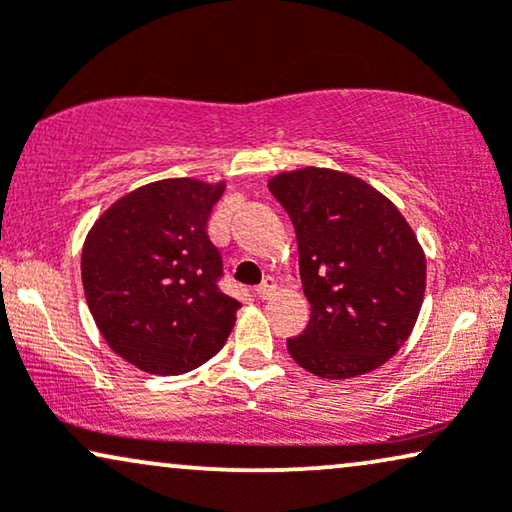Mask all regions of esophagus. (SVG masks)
Returning a JSON list of instances; mask_svg holds the SVG:
<instances>
[{
	"label": "esophagus",
	"mask_w": 512,
	"mask_h": 512,
	"mask_svg": "<svg viewBox=\"0 0 512 512\" xmlns=\"http://www.w3.org/2000/svg\"><path fill=\"white\" fill-rule=\"evenodd\" d=\"M275 291H277L275 277H265V280L256 287V296L263 298V301H268V298H270L272 294H275Z\"/></svg>",
	"instance_id": "34e87169"
}]
</instances>
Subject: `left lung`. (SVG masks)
<instances>
[{
  "label": "left lung",
  "mask_w": 512,
  "mask_h": 512,
  "mask_svg": "<svg viewBox=\"0 0 512 512\" xmlns=\"http://www.w3.org/2000/svg\"><path fill=\"white\" fill-rule=\"evenodd\" d=\"M268 188L294 223L310 301L289 355L322 378L386 364L414 329L426 291V254L411 225L386 195L343 171H284Z\"/></svg>",
  "instance_id": "left-lung-1"
}]
</instances>
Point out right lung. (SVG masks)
I'll use <instances>...</instances> for the list:
<instances>
[{
	"label": "right lung",
	"mask_w": 512,
	"mask_h": 512,
	"mask_svg": "<svg viewBox=\"0 0 512 512\" xmlns=\"http://www.w3.org/2000/svg\"><path fill=\"white\" fill-rule=\"evenodd\" d=\"M225 183L167 178L143 185L94 223L82 249L84 296L115 353L157 376L211 360L240 301L218 289L223 261L207 235Z\"/></svg>",
	"instance_id": "right-lung-1"
}]
</instances>
